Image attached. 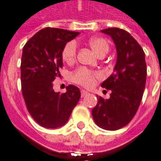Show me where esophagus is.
<instances>
[{
  "label": "esophagus",
  "instance_id": "esophagus-1",
  "mask_svg": "<svg viewBox=\"0 0 161 161\" xmlns=\"http://www.w3.org/2000/svg\"><path fill=\"white\" fill-rule=\"evenodd\" d=\"M80 94H81V97H85V96L89 94V92L85 91V90H81V91H80Z\"/></svg>",
  "mask_w": 161,
  "mask_h": 161
}]
</instances>
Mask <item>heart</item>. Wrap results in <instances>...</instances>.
<instances>
[{
	"mask_svg": "<svg viewBox=\"0 0 161 161\" xmlns=\"http://www.w3.org/2000/svg\"><path fill=\"white\" fill-rule=\"evenodd\" d=\"M89 46L98 56L105 55L109 51L110 44L108 41L102 37H91L88 40ZM77 46L75 42H69L63 47L62 51V58L68 64H71L76 59ZM102 74L98 71H92L86 68H79L72 73V80L76 84L86 88L92 87L98 80L101 79Z\"/></svg>",
	"mask_w": 161,
	"mask_h": 161,
	"instance_id": "heart-1",
	"label": "heart"
}]
</instances>
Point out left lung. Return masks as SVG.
<instances>
[{
    "label": "left lung",
    "mask_w": 161,
    "mask_h": 161,
    "mask_svg": "<svg viewBox=\"0 0 161 161\" xmlns=\"http://www.w3.org/2000/svg\"><path fill=\"white\" fill-rule=\"evenodd\" d=\"M101 31L113 39L118 58L113 74L101 84L102 87L111 91L110 98L97 96L98 103L92 115L98 127L117 130L133 119L140 106L147 79L145 53L125 30L111 27Z\"/></svg>",
    "instance_id": "left-lung-1"
}]
</instances>
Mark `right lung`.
I'll return each instance as SVG.
<instances>
[{"instance_id":"1","label":"right lung","mask_w":161,"mask_h":161,"mask_svg":"<svg viewBox=\"0 0 161 161\" xmlns=\"http://www.w3.org/2000/svg\"><path fill=\"white\" fill-rule=\"evenodd\" d=\"M77 31L59 28H43L31 37L23 48L21 57V90L29 113L37 124L56 129L66 124L80 98L74 85L67 92H54L53 80L61 77L62 51Z\"/></svg>"}]
</instances>
